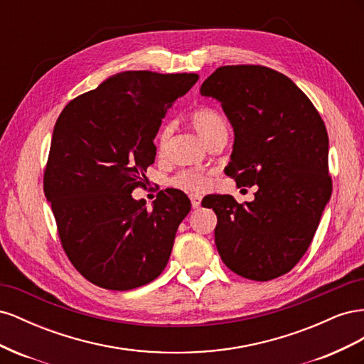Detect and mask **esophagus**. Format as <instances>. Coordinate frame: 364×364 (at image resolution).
I'll return each instance as SVG.
<instances>
[{
	"instance_id": "1",
	"label": "esophagus",
	"mask_w": 364,
	"mask_h": 364,
	"mask_svg": "<svg viewBox=\"0 0 364 364\" xmlns=\"http://www.w3.org/2000/svg\"><path fill=\"white\" fill-rule=\"evenodd\" d=\"M190 200H191L193 208H199L200 203H202V196H199V194H190Z\"/></svg>"
}]
</instances>
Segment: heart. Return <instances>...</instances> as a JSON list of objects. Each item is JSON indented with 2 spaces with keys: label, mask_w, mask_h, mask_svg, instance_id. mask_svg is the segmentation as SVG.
<instances>
[{
  "label": "heart",
  "mask_w": 364,
  "mask_h": 364,
  "mask_svg": "<svg viewBox=\"0 0 364 364\" xmlns=\"http://www.w3.org/2000/svg\"><path fill=\"white\" fill-rule=\"evenodd\" d=\"M190 121L197 134H199L206 142L213 136H215L218 132L228 130L225 118L211 107L194 109V111L190 114ZM170 132H171L170 126H164L159 130L158 139H156V146L159 151H162L165 146H167ZM168 183L174 186V188L199 193L209 188V185H211V178H209V173H205L200 170H182L178 174H174Z\"/></svg>",
  "instance_id": "1"
}]
</instances>
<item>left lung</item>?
I'll return each instance as SVG.
<instances>
[{
	"label": "left lung",
	"mask_w": 364,
	"mask_h": 364,
	"mask_svg": "<svg viewBox=\"0 0 364 364\" xmlns=\"http://www.w3.org/2000/svg\"><path fill=\"white\" fill-rule=\"evenodd\" d=\"M200 94L222 103L235 132L225 173L237 186L258 185L253 202L205 200L217 214L220 257L252 281L282 277L310 247L331 197L323 119L287 75L261 65L220 67Z\"/></svg>",
	"instance_id": "left-lung-1"
}]
</instances>
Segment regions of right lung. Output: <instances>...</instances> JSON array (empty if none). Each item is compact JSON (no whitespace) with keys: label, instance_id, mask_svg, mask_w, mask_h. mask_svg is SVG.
Masks as SVG:
<instances>
[{"label":"right lung","instance_id":"right-lung-1","mask_svg":"<svg viewBox=\"0 0 364 364\" xmlns=\"http://www.w3.org/2000/svg\"><path fill=\"white\" fill-rule=\"evenodd\" d=\"M197 80L194 73H119L75 97L56 121L43 193L68 259L98 287L136 289L167 266L191 202L168 188L149 211L132 191L155 162L162 118Z\"/></svg>","mask_w":364,"mask_h":364}]
</instances>
